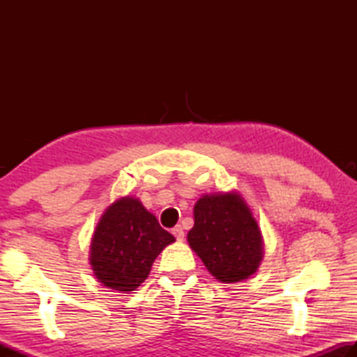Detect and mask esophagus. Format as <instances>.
<instances>
[{"mask_svg":"<svg viewBox=\"0 0 357 357\" xmlns=\"http://www.w3.org/2000/svg\"><path fill=\"white\" fill-rule=\"evenodd\" d=\"M172 233H173V236L176 238L178 241H183V239H184V229H183V227H181V225L174 227V228L172 229Z\"/></svg>","mask_w":357,"mask_h":357,"instance_id":"obj_1","label":"esophagus"}]
</instances>
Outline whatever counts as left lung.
<instances>
[{"label":"left lung","instance_id":"obj_1","mask_svg":"<svg viewBox=\"0 0 357 357\" xmlns=\"http://www.w3.org/2000/svg\"><path fill=\"white\" fill-rule=\"evenodd\" d=\"M190 249L217 280L234 283L257 273L263 238L244 198L236 192L203 195L193 208Z\"/></svg>","mask_w":357,"mask_h":357}]
</instances>
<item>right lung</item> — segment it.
I'll list each match as a JSON object with an SVG mask.
<instances>
[{
    "instance_id": "add662e5",
    "label": "right lung",
    "mask_w": 357,
    "mask_h": 357,
    "mask_svg": "<svg viewBox=\"0 0 357 357\" xmlns=\"http://www.w3.org/2000/svg\"><path fill=\"white\" fill-rule=\"evenodd\" d=\"M174 236L134 197H123L105 209L96 227L89 263L96 279L116 291H134L146 280L157 255Z\"/></svg>"
}]
</instances>
